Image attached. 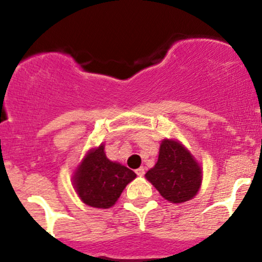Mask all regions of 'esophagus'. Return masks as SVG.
Wrapping results in <instances>:
<instances>
[{
    "mask_svg": "<svg viewBox=\"0 0 262 262\" xmlns=\"http://www.w3.org/2000/svg\"><path fill=\"white\" fill-rule=\"evenodd\" d=\"M135 173H137L138 176H144V173H145V169H144V167H139V169L138 170H135Z\"/></svg>",
    "mask_w": 262,
    "mask_h": 262,
    "instance_id": "1",
    "label": "esophagus"
}]
</instances>
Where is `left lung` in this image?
<instances>
[{
	"label": "left lung",
	"mask_w": 262,
	"mask_h": 262,
	"mask_svg": "<svg viewBox=\"0 0 262 262\" xmlns=\"http://www.w3.org/2000/svg\"><path fill=\"white\" fill-rule=\"evenodd\" d=\"M145 177L165 200L182 203L197 194L202 183V170L180 141L164 139L158 162Z\"/></svg>",
	"instance_id": "8db88e82"
}]
</instances>
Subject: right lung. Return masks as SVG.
Segmentation results:
<instances>
[{"label": "right lung", "mask_w": 262, "mask_h": 262, "mask_svg": "<svg viewBox=\"0 0 262 262\" xmlns=\"http://www.w3.org/2000/svg\"><path fill=\"white\" fill-rule=\"evenodd\" d=\"M137 177L135 172L104 154V145L90 150L75 171L74 187L87 206L106 209L118 201L123 189Z\"/></svg>", "instance_id": "obj_1"}]
</instances>
